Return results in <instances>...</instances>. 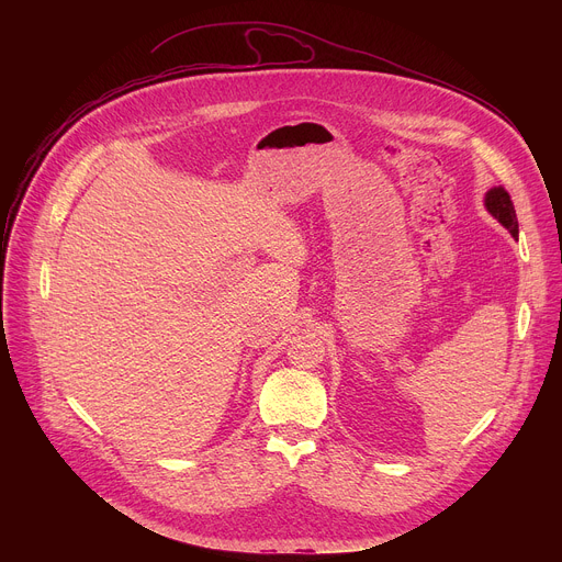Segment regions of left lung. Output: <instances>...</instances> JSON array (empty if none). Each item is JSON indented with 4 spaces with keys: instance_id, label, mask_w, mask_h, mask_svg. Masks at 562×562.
Returning <instances> with one entry per match:
<instances>
[{
    "instance_id": "left-lung-1",
    "label": "left lung",
    "mask_w": 562,
    "mask_h": 562,
    "mask_svg": "<svg viewBox=\"0 0 562 562\" xmlns=\"http://www.w3.org/2000/svg\"><path fill=\"white\" fill-rule=\"evenodd\" d=\"M485 206L487 211L516 237L518 235V217H516V209L514 202L509 198V193L503 187H494L487 191L485 195Z\"/></svg>"
}]
</instances>
